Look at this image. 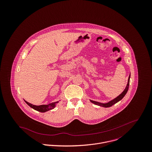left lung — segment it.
I'll use <instances>...</instances> for the list:
<instances>
[{
	"instance_id": "8db88e82",
	"label": "left lung",
	"mask_w": 152,
	"mask_h": 152,
	"mask_svg": "<svg viewBox=\"0 0 152 152\" xmlns=\"http://www.w3.org/2000/svg\"><path fill=\"white\" fill-rule=\"evenodd\" d=\"M130 77H131V73H130V75L129 76V78H128V84L126 85V87L125 88V89L124 90V91L120 94L117 97H116L115 99H114V100H111V101L108 102V103H105V104H102V103H100L99 102H97V101H93V100H90V101L94 104H96V105H100L101 107H111L112 105H113L114 104H115V103L118 102V101H120L121 100H122L124 97L125 96V94H126L128 90V88H129V81H130Z\"/></svg>"
}]
</instances>
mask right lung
Wrapping results in <instances>:
<instances>
[{
    "label": "right lung",
    "mask_w": 152,
    "mask_h": 152,
    "mask_svg": "<svg viewBox=\"0 0 152 152\" xmlns=\"http://www.w3.org/2000/svg\"><path fill=\"white\" fill-rule=\"evenodd\" d=\"M25 101V100H24ZM25 102L32 108L34 109L35 110H37L38 111L41 112V113H44L46 111H48L50 110L53 109L55 107V104L58 103V102H52L48 105H33L27 101H25Z\"/></svg>",
    "instance_id": "1"
}]
</instances>
